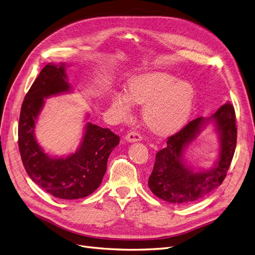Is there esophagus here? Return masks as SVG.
Wrapping results in <instances>:
<instances>
[{
	"instance_id": "34e87169",
	"label": "esophagus",
	"mask_w": 255,
	"mask_h": 255,
	"mask_svg": "<svg viewBox=\"0 0 255 255\" xmlns=\"http://www.w3.org/2000/svg\"><path fill=\"white\" fill-rule=\"evenodd\" d=\"M125 139L129 142H134V141H139L141 140V135L138 133L137 131H130L126 134Z\"/></svg>"
}]
</instances>
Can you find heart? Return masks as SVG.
Returning <instances> with one entry per match:
<instances>
[{
  "label": "heart",
  "mask_w": 255,
  "mask_h": 255,
  "mask_svg": "<svg viewBox=\"0 0 255 255\" xmlns=\"http://www.w3.org/2000/svg\"><path fill=\"white\" fill-rule=\"evenodd\" d=\"M195 100L193 85L176 80L167 73H150L132 79L128 94L122 92L112 99V108L120 117L129 115L132 102L145 104L142 118L146 125L159 134L181 128L189 119Z\"/></svg>",
  "instance_id": "heart-1"
}]
</instances>
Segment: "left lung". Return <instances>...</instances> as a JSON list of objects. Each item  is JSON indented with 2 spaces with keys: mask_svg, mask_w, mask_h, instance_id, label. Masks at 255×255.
Instances as JSON below:
<instances>
[{
  "mask_svg": "<svg viewBox=\"0 0 255 255\" xmlns=\"http://www.w3.org/2000/svg\"><path fill=\"white\" fill-rule=\"evenodd\" d=\"M209 121L214 123L220 138L219 157L212 169L194 171L186 165L183 153ZM237 130L235 108L230 103L221 106L212 117L191 121L168 137L167 146L156 153L148 181L151 192L167 202L184 204L200 200L217 189L225 179L234 157Z\"/></svg>",
  "mask_w": 255,
  "mask_h": 255,
  "instance_id": "1",
  "label": "left lung"
}]
</instances>
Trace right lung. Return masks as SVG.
<instances>
[{
	"label": "right lung",
	"mask_w": 255,
	"mask_h": 255,
	"mask_svg": "<svg viewBox=\"0 0 255 255\" xmlns=\"http://www.w3.org/2000/svg\"><path fill=\"white\" fill-rule=\"evenodd\" d=\"M65 63H49L41 70L20 108L18 149L30 178L52 196L73 200L87 197L101 184L110 153L120 136L87 122L80 147L66 157H51L36 141L34 129L45 98L71 92Z\"/></svg>",
	"instance_id": "right-lung-1"
}]
</instances>
